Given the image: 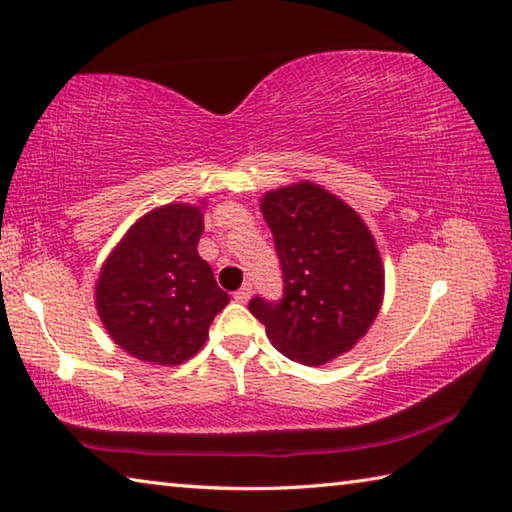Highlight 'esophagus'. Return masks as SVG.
Listing matches in <instances>:
<instances>
[{
  "label": "esophagus",
  "instance_id": "1",
  "mask_svg": "<svg viewBox=\"0 0 512 512\" xmlns=\"http://www.w3.org/2000/svg\"><path fill=\"white\" fill-rule=\"evenodd\" d=\"M250 295H253V286H250V284H244V286H241L239 291L235 293V300H237V302H241V304H246V302L250 300Z\"/></svg>",
  "mask_w": 512,
  "mask_h": 512
}]
</instances>
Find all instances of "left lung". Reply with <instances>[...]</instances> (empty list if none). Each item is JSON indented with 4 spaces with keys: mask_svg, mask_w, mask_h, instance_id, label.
Listing matches in <instances>:
<instances>
[{
    "mask_svg": "<svg viewBox=\"0 0 512 512\" xmlns=\"http://www.w3.org/2000/svg\"><path fill=\"white\" fill-rule=\"evenodd\" d=\"M259 208L282 264L284 297H253L248 309L286 358L324 365L365 336L383 304L376 241L356 210L311 181L266 192Z\"/></svg>",
    "mask_w": 512,
    "mask_h": 512,
    "instance_id": "8db88e82",
    "label": "left lung"
}]
</instances>
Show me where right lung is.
<instances>
[{"instance_id":"add662e5","label":"right lung","mask_w":512,"mask_h":512,"mask_svg":"<svg viewBox=\"0 0 512 512\" xmlns=\"http://www.w3.org/2000/svg\"><path fill=\"white\" fill-rule=\"evenodd\" d=\"M203 212L170 203L147 212L102 264L96 309L111 340L152 365H181L230 302L197 253Z\"/></svg>"}]
</instances>
